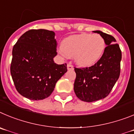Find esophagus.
Here are the masks:
<instances>
[{"instance_id":"obj_1","label":"esophagus","mask_w":134,"mask_h":134,"mask_svg":"<svg viewBox=\"0 0 134 134\" xmlns=\"http://www.w3.org/2000/svg\"><path fill=\"white\" fill-rule=\"evenodd\" d=\"M73 69H74V67H73V66L72 65L71 63H68V64H67V69H68V70H73Z\"/></svg>"}]
</instances>
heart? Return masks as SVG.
<instances>
[{"label": "heart", "instance_id": "1", "mask_svg": "<svg viewBox=\"0 0 134 134\" xmlns=\"http://www.w3.org/2000/svg\"><path fill=\"white\" fill-rule=\"evenodd\" d=\"M105 41L98 34L73 35L61 42L59 52L64 57H73L81 66H90L97 62L104 52Z\"/></svg>", "mask_w": 134, "mask_h": 134}]
</instances>
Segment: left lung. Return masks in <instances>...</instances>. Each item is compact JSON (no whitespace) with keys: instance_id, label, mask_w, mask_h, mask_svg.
I'll list each match as a JSON object with an SVG mask.
<instances>
[{"instance_id":"left-lung-1","label":"left lung","mask_w":134,"mask_h":134,"mask_svg":"<svg viewBox=\"0 0 134 134\" xmlns=\"http://www.w3.org/2000/svg\"><path fill=\"white\" fill-rule=\"evenodd\" d=\"M93 32L102 36L107 45L102 57L91 67H74V91L79 99L85 102H96L107 97L120 75L121 51L115 38L100 31Z\"/></svg>"}]
</instances>
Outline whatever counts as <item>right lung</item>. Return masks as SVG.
<instances>
[{"mask_svg": "<svg viewBox=\"0 0 134 134\" xmlns=\"http://www.w3.org/2000/svg\"><path fill=\"white\" fill-rule=\"evenodd\" d=\"M53 31L31 29L18 39L13 49L10 73L18 92L31 100L51 96L57 81L67 71V64L53 61L57 43Z\"/></svg>", "mask_w": 134, "mask_h": 134, "instance_id": "right-lung-1", "label": "right lung"}]
</instances>
